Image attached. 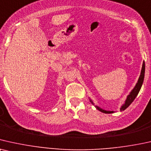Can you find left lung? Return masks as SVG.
<instances>
[{"label": "left lung", "instance_id": "1", "mask_svg": "<svg viewBox=\"0 0 151 151\" xmlns=\"http://www.w3.org/2000/svg\"><path fill=\"white\" fill-rule=\"evenodd\" d=\"M144 73H145V63L144 62L143 65H142L141 74H140L137 83H136L135 86H134L133 89L131 90V92H130V94L127 96V98H126L125 103H124L123 105L122 106L121 108H120V110H121V111H122V110H126V108H127L128 106H129L130 104H132V102L134 101V99L136 98V96H137L139 92L140 89H141L142 84H143L144 79ZM90 101L94 105V103L92 102V100L90 99ZM95 106V108L98 110H99V111H101V112H104V113L110 114V113H112V112H113V111H108V110H106L102 109V108H101L97 106Z\"/></svg>", "mask_w": 151, "mask_h": 151}]
</instances>
